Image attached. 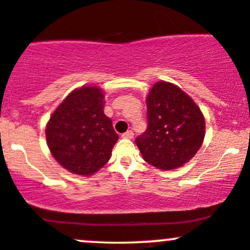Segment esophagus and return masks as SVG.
Masks as SVG:
<instances>
[{"instance_id": "34e87169", "label": "esophagus", "mask_w": 250, "mask_h": 250, "mask_svg": "<svg viewBox=\"0 0 250 250\" xmlns=\"http://www.w3.org/2000/svg\"><path fill=\"white\" fill-rule=\"evenodd\" d=\"M122 137H123V138H128V139L133 138V131H131V130L126 131L125 133H123Z\"/></svg>"}]
</instances>
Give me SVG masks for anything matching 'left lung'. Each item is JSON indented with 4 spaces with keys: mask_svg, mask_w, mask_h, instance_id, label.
<instances>
[{
    "mask_svg": "<svg viewBox=\"0 0 250 250\" xmlns=\"http://www.w3.org/2000/svg\"><path fill=\"white\" fill-rule=\"evenodd\" d=\"M147 126L136 138L144 160L158 169L184 166L197 154L205 136V119L179 87L157 82L146 99Z\"/></svg>",
    "mask_w": 250,
    "mask_h": 250,
    "instance_id": "left-lung-1",
    "label": "left lung"
}]
</instances>
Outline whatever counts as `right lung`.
I'll use <instances>...</instances> for the list:
<instances>
[{"label":"right lung","instance_id":"add662e5","mask_svg":"<svg viewBox=\"0 0 250 250\" xmlns=\"http://www.w3.org/2000/svg\"><path fill=\"white\" fill-rule=\"evenodd\" d=\"M118 139L112 120L104 113V94L98 87H82L69 94L46 126L51 154L79 175H92L103 168Z\"/></svg>","mask_w":250,"mask_h":250}]
</instances>
